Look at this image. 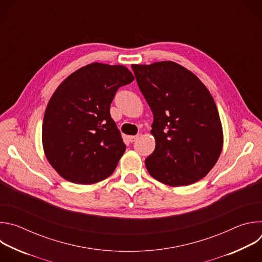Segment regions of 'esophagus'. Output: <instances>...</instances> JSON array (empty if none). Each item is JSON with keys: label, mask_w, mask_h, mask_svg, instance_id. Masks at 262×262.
I'll return each mask as SVG.
<instances>
[{"label": "esophagus", "mask_w": 262, "mask_h": 262, "mask_svg": "<svg viewBox=\"0 0 262 262\" xmlns=\"http://www.w3.org/2000/svg\"><path fill=\"white\" fill-rule=\"evenodd\" d=\"M139 139V135H136V136H130L129 137V141L133 143V142H136L137 140Z\"/></svg>", "instance_id": "1"}]
</instances>
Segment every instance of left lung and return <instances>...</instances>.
Instances as JSON below:
<instances>
[{
  "label": "left lung",
  "instance_id": "1",
  "mask_svg": "<svg viewBox=\"0 0 262 262\" xmlns=\"http://www.w3.org/2000/svg\"><path fill=\"white\" fill-rule=\"evenodd\" d=\"M154 114L155 151L145 160L147 171L171 185L192 184L216 163L223 132L215 102L193 72L171 62L132 65Z\"/></svg>",
  "mask_w": 262,
  "mask_h": 262
}]
</instances>
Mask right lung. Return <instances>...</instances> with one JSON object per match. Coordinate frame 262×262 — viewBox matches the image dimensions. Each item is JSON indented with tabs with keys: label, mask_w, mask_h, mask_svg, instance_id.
<instances>
[{
	"label": "right lung",
	"mask_w": 262,
	"mask_h": 262,
	"mask_svg": "<svg viewBox=\"0 0 262 262\" xmlns=\"http://www.w3.org/2000/svg\"><path fill=\"white\" fill-rule=\"evenodd\" d=\"M134 79L122 65L92 63L57 88L46 110L42 144L48 161L64 179L91 184L114 172L126 146L110 106L117 90Z\"/></svg>",
	"instance_id": "1"
}]
</instances>
